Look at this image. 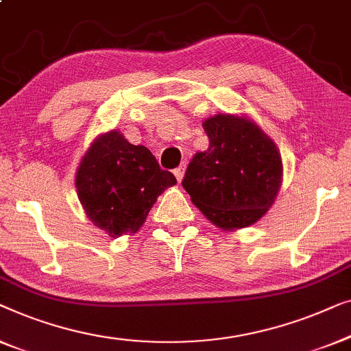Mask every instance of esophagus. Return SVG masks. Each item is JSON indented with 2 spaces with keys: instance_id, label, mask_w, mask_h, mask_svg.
I'll return each mask as SVG.
<instances>
[{
  "instance_id": "1",
  "label": "esophagus",
  "mask_w": 351,
  "mask_h": 351,
  "mask_svg": "<svg viewBox=\"0 0 351 351\" xmlns=\"http://www.w3.org/2000/svg\"><path fill=\"white\" fill-rule=\"evenodd\" d=\"M184 171H186V164H182L181 167H178V169L173 171L175 173V176H176V180L178 181H182V178H184Z\"/></svg>"
}]
</instances>
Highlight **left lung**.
<instances>
[{
  "label": "left lung",
  "mask_w": 351,
  "mask_h": 351,
  "mask_svg": "<svg viewBox=\"0 0 351 351\" xmlns=\"http://www.w3.org/2000/svg\"><path fill=\"white\" fill-rule=\"evenodd\" d=\"M202 125L210 146L192 157L182 187L219 229L258 223L274 205L283 181L278 147L246 114H216Z\"/></svg>",
  "instance_id": "obj_1"
}]
</instances>
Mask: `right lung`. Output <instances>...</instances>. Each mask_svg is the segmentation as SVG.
<instances>
[{
	"label": "right lung",
	"mask_w": 351,
	"mask_h": 351,
	"mask_svg": "<svg viewBox=\"0 0 351 351\" xmlns=\"http://www.w3.org/2000/svg\"><path fill=\"white\" fill-rule=\"evenodd\" d=\"M176 184L147 147L128 143L119 130L101 133L82 156L76 191L87 218L111 239L135 234L157 197Z\"/></svg>",
	"instance_id": "add662e5"
}]
</instances>
